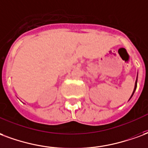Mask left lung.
I'll use <instances>...</instances> for the list:
<instances>
[{"instance_id": "1", "label": "left lung", "mask_w": 148, "mask_h": 148, "mask_svg": "<svg viewBox=\"0 0 148 148\" xmlns=\"http://www.w3.org/2000/svg\"><path fill=\"white\" fill-rule=\"evenodd\" d=\"M136 86H137V78H136V83H135V88H134V90H133V92H132V96H131V97H130V99L132 98V96H133V94H134V92H135V90H136Z\"/></svg>"}]
</instances>
